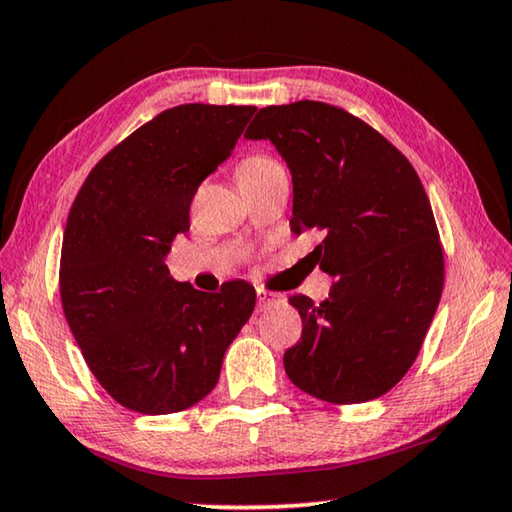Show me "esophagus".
Instances as JSON below:
<instances>
[{
    "mask_svg": "<svg viewBox=\"0 0 512 512\" xmlns=\"http://www.w3.org/2000/svg\"><path fill=\"white\" fill-rule=\"evenodd\" d=\"M282 296L280 293H273V291H266V289H257V307L259 309H266L268 305H273V302H280Z\"/></svg>",
    "mask_w": 512,
    "mask_h": 512,
    "instance_id": "1",
    "label": "esophagus"
}]
</instances>
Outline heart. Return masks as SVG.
Wrapping results in <instances>:
<instances>
[{
    "mask_svg": "<svg viewBox=\"0 0 512 512\" xmlns=\"http://www.w3.org/2000/svg\"><path fill=\"white\" fill-rule=\"evenodd\" d=\"M275 167H280L273 158H266V155H253V158H246L244 162L239 164L237 169V178L244 180V178H257L262 176V173L271 171Z\"/></svg>",
    "mask_w": 512,
    "mask_h": 512,
    "instance_id": "1",
    "label": "heart"
}]
</instances>
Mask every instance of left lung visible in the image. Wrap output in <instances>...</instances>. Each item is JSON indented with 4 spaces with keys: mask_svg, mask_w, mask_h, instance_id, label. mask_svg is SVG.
<instances>
[{
    "mask_svg": "<svg viewBox=\"0 0 512 512\" xmlns=\"http://www.w3.org/2000/svg\"><path fill=\"white\" fill-rule=\"evenodd\" d=\"M248 140H271L291 171V230H318L329 298L291 296L300 341L284 370L332 404L384 395L413 366L443 293L445 262L411 162L366 121L320 101L257 112Z\"/></svg>",
    "mask_w": 512,
    "mask_h": 512,
    "instance_id": "left-lung-1",
    "label": "left lung"
}]
</instances>
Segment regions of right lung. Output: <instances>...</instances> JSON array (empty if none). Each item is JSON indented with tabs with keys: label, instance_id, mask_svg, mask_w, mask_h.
Masks as SVG:
<instances>
[{
	"label": "right lung",
	"instance_id": "obj_1",
	"mask_svg": "<svg viewBox=\"0 0 512 512\" xmlns=\"http://www.w3.org/2000/svg\"><path fill=\"white\" fill-rule=\"evenodd\" d=\"M255 106L185 103L103 155L67 216L60 300L92 375L144 415L185 411L212 391L255 309L248 282L196 291L169 275L198 185L230 158Z\"/></svg>",
	"mask_w": 512,
	"mask_h": 512
}]
</instances>
